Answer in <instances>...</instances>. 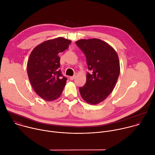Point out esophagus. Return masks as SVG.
I'll list each match as a JSON object with an SVG mask.
<instances>
[{"label":"esophagus","mask_w":155,"mask_h":155,"mask_svg":"<svg viewBox=\"0 0 155 155\" xmlns=\"http://www.w3.org/2000/svg\"><path fill=\"white\" fill-rule=\"evenodd\" d=\"M75 77H76V76H75V75L71 76V77H70V79H71V80H74V79L75 78Z\"/></svg>","instance_id":"1"}]
</instances>
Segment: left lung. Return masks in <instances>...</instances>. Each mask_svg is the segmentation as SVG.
<instances>
[{
  "label": "left lung",
  "instance_id": "left-lung-1",
  "mask_svg": "<svg viewBox=\"0 0 155 155\" xmlns=\"http://www.w3.org/2000/svg\"><path fill=\"white\" fill-rule=\"evenodd\" d=\"M85 54L88 70L85 84L79 87L81 97L88 104L103 101L114 90L120 68L117 53L106 42L97 38L75 42Z\"/></svg>",
  "mask_w": 155,
  "mask_h": 155
}]
</instances>
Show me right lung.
<instances>
[{
	"instance_id": "1",
	"label": "right lung",
	"mask_w": 155,
	"mask_h": 155,
	"mask_svg": "<svg viewBox=\"0 0 155 155\" xmlns=\"http://www.w3.org/2000/svg\"><path fill=\"white\" fill-rule=\"evenodd\" d=\"M71 43V40L62 37L47 40L37 46L29 56L28 77L35 92L44 100H55L62 93L67 77L59 69V53L68 49Z\"/></svg>"
}]
</instances>
